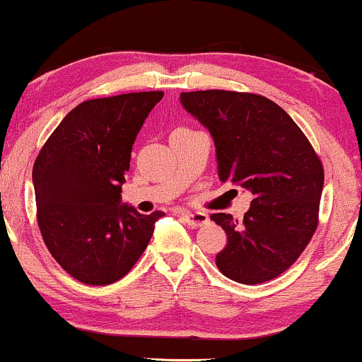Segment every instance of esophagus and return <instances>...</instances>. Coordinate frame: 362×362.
<instances>
[{
  "instance_id": "34e87169",
  "label": "esophagus",
  "mask_w": 362,
  "mask_h": 362,
  "mask_svg": "<svg viewBox=\"0 0 362 362\" xmlns=\"http://www.w3.org/2000/svg\"><path fill=\"white\" fill-rule=\"evenodd\" d=\"M182 220H185L191 228H198L208 223V215L203 211H193V213H182Z\"/></svg>"
}]
</instances>
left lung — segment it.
Masks as SVG:
<instances>
[{"label": "left lung", "instance_id": "left-lung-1", "mask_svg": "<svg viewBox=\"0 0 362 362\" xmlns=\"http://www.w3.org/2000/svg\"><path fill=\"white\" fill-rule=\"evenodd\" d=\"M181 105L211 134L218 177L253 194L243 221L211 220L228 236L216 267L235 282H269L300 257L317 228L324 169L304 132L275 102L255 93L182 92Z\"/></svg>", "mask_w": 362, "mask_h": 362}]
</instances>
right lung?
Segmentation results:
<instances>
[{"label": "right lung", "instance_id": "right-lung-1", "mask_svg": "<svg viewBox=\"0 0 362 362\" xmlns=\"http://www.w3.org/2000/svg\"><path fill=\"white\" fill-rule=\"evenodd\" d=\"M163 92L78 104L45 142L33 166L38 226L58 265L78 282H117L139 260L163 211L122 203L132 144Z\"/></svg>", "mask_w": 362, "mask_h": 362}]
</instances>
